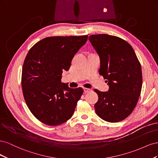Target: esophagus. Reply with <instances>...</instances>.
I'll list each match as a JSON object with an SVG mask.
<instances>
[{
  "mask_svg": "<svg viewBox=\"0 0 158 158\" xmlns=\"http://www.w3.org/2000/svg\"><path fill=\"white\" fill-rule=\"evenodd\" d=\"M90 91V89H88V88H84V93H88V92H89Z\"/></svg>",
  "mask_w": 158,
  "mask_h": 158,
  "instance_id": "esophagus-1",
  "label": "esophagus"
}]
</instances>
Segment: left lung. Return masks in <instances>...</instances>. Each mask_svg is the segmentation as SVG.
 Instances as JSON below:
<instances>
[{
    "label": "left lung",
    "instance_id": "8db88e82",
    "mask_svg": "<svg viewBox=\"0 0 158 158\" xmlns=\"http://www.w3.org/2000/svg\"><path fill=\"white\" fill-rule=\"evenodd\" d=\"M89 40L99 56V74L109 87L108 92L94 90L98 95L95 113L107 122L123 121L132 112L140 97V62L132 46L121 38L98 34L90 35Z\"/></svg>",
    "mask_w": 158,
    "mask_h": 158
}]
</instances>
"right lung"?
<instances>
[{"label": "right lung", "instance_id": "add662e5", "mask_svg": "<svg viewBox=\"0 0 158 158\" xmlns=\"http://www.w3.org/2000/svg\"><path fill=\"white\" fill-rule=\"evenodd\" d=\"M88 37H46L28 52L22 68L23 95L31 113L43 123L59 125L73 115L84 90L62 83V74L69 70L74 55Z\"/></svg>", "mask_w": 158, "mask_h": 158}]
</instances>
